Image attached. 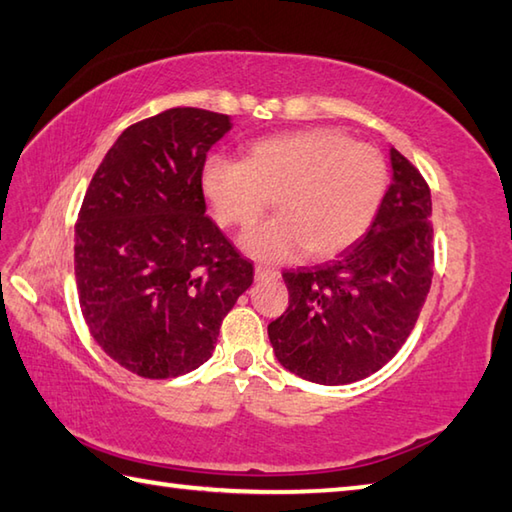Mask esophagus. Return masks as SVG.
<instances>
[{
    "label": "esophagus",
    "instance_id": "34e87169",
    "mask_svg": "<svg viewBox=\"0 0 512 512\" xmlns=\"http://www.w3.org/2000/svg\"><path fill=\"white\" fill-rule=\"evenodd\" d=\"M275 277H279V273H277V270H273V268H266V266H257V268H255V279H257V281L275 279Z\"/></svg>",
    "mask_w": 512,
    "mask_h": 512
}]
</instances>
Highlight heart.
<instances>
[{"mask_svg":"<svg viewBox=\"0 0 512 512\" xmlns=\"http://www.w3.org/2000/svg\"><path fill=\"white\" fill-rule=\"evenodd\" d=\"M389 171L376 149L336 129H303L257 140L246 160L209 158L200 173L204 200L217 224L248 231L270 204L275 220L242 239L250 257L286 262L308 250L332 257L372 224Z\"/></svg>","mask_w":512,"mask_h":512,"instance_id":"obj_1","label":"heart"}]
</instances>
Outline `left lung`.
Wrapping results in <instances>:
<instances>
[{
  "instance_id": "1",
  "label": "left lung",
  "mask_w": 512,
  "mask_h": 512,
  "mask_svg": "<svg viewBox=\"0 0 512 512\" xmlns=\"http://www.w3.org/2000/svg\"><path fill=\"white\" fill-rule=\"evenodd\" d=\"M367 233L330 264L286 270L288 308L268 325L277 361L312 383L347 385L389 363L409 339L433 277L431 191L396 151Z\"/></svg>"
}]
</instances>
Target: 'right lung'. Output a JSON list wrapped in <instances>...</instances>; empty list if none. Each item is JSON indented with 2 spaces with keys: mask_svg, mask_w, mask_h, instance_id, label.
Returning a JSON list of instances; mask_svg holds the SVG:
<instances>
[{
  "mask_svg": "<svg viewBox=\"0 0 512 512\" xmlns=\"http://www.w3.org/2000/svg\"><path fill=\"white\" fill-rule=\"evenodd\" d=\"M231 118L173 107L129 125L79 211L74 275L83 319L114 361L176 378L211 358L253 264L206 213L200 173Z\"/></svg>",
  "mask_w": 512,
  "mask_h": 512,
  "instance_id": "right-lung-1",
  "label": "right lung"
}]
</instances>
